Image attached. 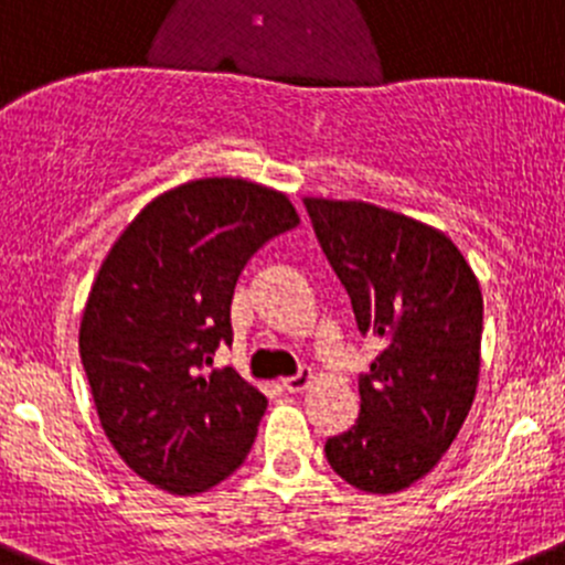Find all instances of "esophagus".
Returning a JSON list of instances; mask_svg holds the SVG:
<instances>
[{"instance_id":"esophagus-1","label":"esophagus","mask_w":565,"mask_h":565,"mask_svg":"<svg viewBox=\"0 0 565 565\" xmlns=\"http://www.w3.org/2000/svg\"><path fill=\"white\" fill-rule=\"evenodd\" d=\"M309 383H311V372L303 370V372H298V375L287 377V381H284V388H287L289 394H298V392H303Z\"/></svg>"}]
</instances>
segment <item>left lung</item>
I'll return each instance as SVG.
<instances>
[{"label": "left lung", "mask_w": 565, "mask_h": 565, "mask_svg": "<svg viewBox=\"0 0 565 565\" xmlns=\"http://www.w3.org/2000/svg\"><path fill=\"white\" fill-rule=\"evenodd\" d=\"M361 333L383 350L359 377V419L326 441L344 483L408 489L456 441L480 375L483 295L445 232L364 201L303 199Z\"/></svg>", "instance_id": "8db88e82"}]
</instances>
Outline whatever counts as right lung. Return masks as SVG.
<instances>
[{
    "label": "right lung",
    "mask_w": 565,
    "mask_h": 565,
    "mask_svg": "<svg viewBox=\"0 0 565 565\" xmlns=\"http://www.w3.org/2000/svg\"><path fill=\"white\" fill-rule=\"evenodd\" d=\"M300 223L284 193L195 179L157 195L102 262L79 326L98 419L126 467L190 497L237 472L267 397L232 366V295L250 256Z\"/></svg>",
    "instance_id": "right-lung-1"
}]
</instances>
